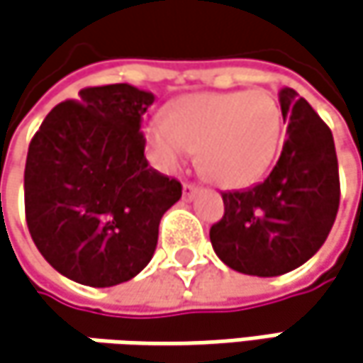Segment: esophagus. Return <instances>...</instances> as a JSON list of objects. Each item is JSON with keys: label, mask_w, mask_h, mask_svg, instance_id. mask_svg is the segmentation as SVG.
Returning <instances> with one entry per match:
<instances>
[{"label": "esophagus", "mask_w": 363, "mask_h": 363, "mask_svg": "<svg viewBox=\"0 0 363 363\" xmlns=\"http://www.w3.org/2000/svg\"><path fill=\"white\" fill-rule=\"evenodd\" d=\"M197 191H199V189H197L195 184L184 182V184H182V199H184V201H193L195 195H197Z\"/></svg>", "instance_id": "1"}]
</instances>
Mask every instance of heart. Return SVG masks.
<instances>
[{
	"mask_svg": "<svg viewBox=\"0 0 363 363\" xmlns=\"http://www.w3.org/2000/svg\"><path fill=\"white\" fill-rule=\"evenodd\" d=\"M284 133L281 106L265 90L201 92L179 98L143 125V141L162 172H177L197 152V164L218 184L257 182L273 164Z\"/></svg>",
	"mask_w": 363,
	"mask_h": 363,
	"instance_id": "1",
	"label": "heart"
}]
</instances>
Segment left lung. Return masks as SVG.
Returning a JSON list of instances; mask_svg holds the SVG:
<instances>
[{
  "label": "left lung",
  "mask_w": 363,
  "mask_h": 363,
  "mask_svg": "<svg viewBox=\"0 0 363 363\" xmlns=\"http://www.w3.org/2000/svg\"><path fill=\"white\" fill-rule=\"evenodd\" d=\"M288 123L281 156L265 181L224 193V218L209 238L225 265L277 277L325 245L339 209V166L330 129L296 90L279 92Z\"/></svg>",
  "instance_id": "obj_1"
}]
</instances>
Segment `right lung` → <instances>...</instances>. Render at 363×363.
Returning a JSON list of instances; mask_svg holds the SVG:
<instances>
[{"instance_id": "add662e5", "label": "right lung", "mask_w": 363, "mask_h": 363, "mask_svg": "<svg viewBox=\"0 0 363 363\" xmlns=\"http://www.w3.org/2000/svg\"><path fill=\"white\" fill-rule=\"evenodd\" d=\"M156 96L129 84L84 88L30 141L26 222L47 263L90 288L129 281L154 257L182 186L145 160L141 117Z\"/></svg>"}]
</instances>
